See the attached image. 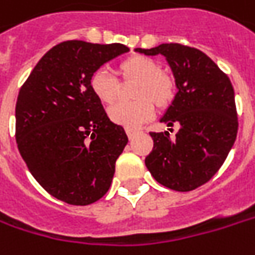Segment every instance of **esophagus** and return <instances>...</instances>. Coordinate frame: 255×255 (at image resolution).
I'll return each instance as SVG.
<instances>
[{"instance_id":"34e87169","label":"esophagus","mask_w":255,"mask_h":255,"mask_svg":"<svg viewBox=\"0 0 255 255\" xmlns=\"http://www.w3.org/2000/svg\"><path fill=\"white\" fill-rule=\"evenodd\" d=\"M126 133H128V137H129V139H133L134 136H136V133H137V130L129 129V128H128V129H126Z\"/></svg>"}]
</instances>
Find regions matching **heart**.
I'll return each instance as SVG.
<instances>
[{
	"instance_id": "obj_1",
	"label": "heart",
	"mask_w": 255,
	"mask_h": 255,
	"mask_svg": "<svg viewBox=\"0 0 255 255\" xmlns=\"http://www.w3.org/2000/svg\"><path fill=\"white\" fill-rule=\"evenodd\" d=\"M116 71L122 83H133L132 102L118 103L109 110V118L116 125L136 128L153 115L158 109L169 108L175 99L176 83L169 73L160 70V64L152 58L134 54L122 60ZM93 95L105 105L115 103L122 93L121 82L108 70H96L90 77Z\"/></svg>"
}]
</instances>
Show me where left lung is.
<instances>
[{
    "instance_id": "left-lung-1",
    "label": "left lung",
    "mask_w": 255,
    "mask_h": 255,
    "mask_svg": "<svg viewBox=\"0 0 255 255\" xmlns=\"http://www.w3.org/2000/svg\"><path fill=\"white\" fill-rule=\"evenodd\" d=\"M146 56H165L178 93L160 122L179 126L169 132H150L153 149L145 165L160 185L188 192L207 184L223 166L238 130L234 89L228 76L207 54L171 43L136 48ZM172 130V129H169Z\"/></svg>"
}]
</instances>
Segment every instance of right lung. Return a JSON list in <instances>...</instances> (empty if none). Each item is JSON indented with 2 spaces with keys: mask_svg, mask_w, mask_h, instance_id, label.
<instances>
[{
  "mask_svg": "<svg viewBox=\"0 0 255 255\" xmlns=\"http://www.w3.org/2000/svg\"><path fill=\"white\" fill-rule=\"evenodd\" d=\"M128 51L119 43L63 41L45 53L19 89V155L35 181L63 202L89 205L110 188L128 134L110 122L90 77Z\"/></svg>",
  "mask_w": 255,
  "mask_h": 255,
  "instance_id": "1",
  "label": "right lung"
}]
</instances>
